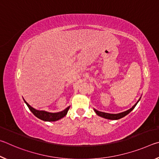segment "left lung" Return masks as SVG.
<instances>
[{
  "mask_svg": "<svg viewBox=\"0 0 159 159\" xmlns=\"http://www.w3.org/2000/svg\"><path fill=\"white\" fill-rule=\"evenodd\" d=\"M140 98L138 99V101L136 103L134 104L130 109L126 110V111H125L118 113V114H109V113L99 111H98V110H97L95 109H94V111H95V112L97 114V115H98L99 116H101L102 118H106V119H109V120H118V119H120V118L125 116L128 115L130 111H133V109L134 108V107H135L137 104H138L139 101L140 100Z\"/></svg>",
  "mask_w": 159,
  "mask_h": 159,
  "instance_id": "obj_1",
  "label": "left lung"
}]
</instances>
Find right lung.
<instances>
[{"label":"right lung","mask_w":159,"mask_h":159,"mask_svg":"<svg viewBox=\"0 0 159 159\" xmlns=\"http://www.w3.org/2000/svg\"><path fill=\"white\" fill-rule=\"evenodd\" d=\"M24 101H25L26 104L29 107V110L33 113L34 115L36 116L37 118H39V119L44 120V121H56V120L61 119V118L65 116L70 108L69 106L61 111L57 113H51L46 111H43V110H37L29 105L27 102L25 100V99H24Z\"/></svg>","instance_id":"obj_1"}]
</instances>
